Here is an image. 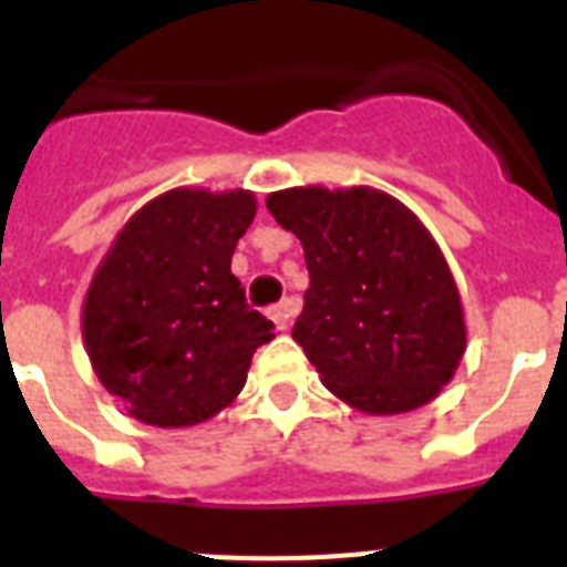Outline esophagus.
Returning <instances> with one entry per match:
<instances>
[{"mask_svg": "<svg viewBox=\"0 0 567 567\" xmlns=\"http://www.w3.org/2000/svg\"><path fill=\"white\" fill-rule=\"evenodd\" d=\"M292 312H295L292 301H280V303H275V307H269V318H272L278 330H287Z\"/></svg>", "mask_w": 567, "mask_h": 567, "instance_id": "obj_1", "label": "esophagus"}]
</instances>
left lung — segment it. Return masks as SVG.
<instances>
[{
    "label": "left lung",
    "mask_w": 567,
    "mask_h": 567,
    "mask_svg": "<svg viewBox=\"0 0 567 567\" xmlns=\"http://www.w3.org/2000/svg\"><path fill=\"white\" fill-rule=\"evenodd\" d=\"M266 209L303 246L292 338L350 408L393 415L442 393L464 355L456 280L424 224L379 188L298 186Z\"/></svg>",
    "instance_id": "left-lung-1"
}]
</instances>
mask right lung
<instances>
[{
    "mask_svg": "<svg viewBox=\"0 0 567 567\" xmlns=\"http://www.w3.org/2000/svg\"><path fill=\"white\" fill-rule=\"evenodd\" d=\"M255 212L244 188H172L132 215L96 269L82 338L96 379L137 422L192 427L217 415L275 338L231 275Z\"/></svg>",
    "mask_w": 567,
    "mask_h": 567,
    "instance_id": "right-lung-1",
    "label": "right lung"
}]
</instances>
